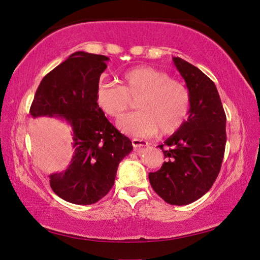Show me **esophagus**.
<instances>
[{
  "label": "esophagus",
  "mask_w": 260,
  "mask_h": 260,
  "mask_svg": "<svg viewBox=\"0 0 260 260\" xmlns=\"http://www.w3.org/2000/svg\"><path fill=\"white\" fill-rule=\"evenodd\" d=\"M132 145H133L135 148H139V147L147 146V143L145 141H143V140L133 139V140H132Z\"/></svg>",
  "instance_id": "esophagus-1"
}]
</instances>
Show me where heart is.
Listing matches in <instances>:
<instances>
[{
  "instance_id": "heart-1",
  "label": "heart",
  "mask_w": 260,
  "mask_h": 260,
  "mask_svg": "<svg viewBox=\"0 0 260 260\" xmlns=\"http://www.w3.org/2000/svg\"><path fill=\"white\" fill-rule=\"evenodd\" d=\"M131 99H137L140 112L121 118L118 128L134 137L153 136L158 131L162 135L175 133L191 108L190 91L183 82L150 66L127 70L121 77V86L103 82L96 92L97 106L114 119H119L131 107Z\"/></svg>"
}]
</instances>
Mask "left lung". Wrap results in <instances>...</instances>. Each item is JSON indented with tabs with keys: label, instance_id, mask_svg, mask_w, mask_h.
<instances>
[{
	"label": "left lung",
	"instance_id": "1",
	"mask_svg": "<svg viewBox=\"0 0 260 260\" xmlns=\"http://www.w3.org/2000/svg\"><path fill=\"white\" fill-rule=\"evenodd\" d=\"M173 62L191 96L189 117L159 145L167 161L148 174L150 183L165 202L184 206L210 190L221 169L225 141V114L214 82L179 57Z\"/></svg>",
	"mask_w": 260,
	"mask_h": 260
}]
</instances>
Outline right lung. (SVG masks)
<instances>
[{
    "mask_svg": "<svg viewBox=\"0 0 260 260\" xmlns=\"http://www.w3.org/2000/svg\"><path fill=\"white\" fill-rule=\"evenodd\" d=\"M109 58L77 51L45 76L30 108L33 118L48 116L71 128L74 155L62 172L52 173L50 186L74 204L96 203L114 185L119 162L133 145L105 117L96 103L99 78Z\"/></svg>",
    "mask_w": 260,
    "mask_h": 260,
    "instance_id": "add662e5",
    "label": "right lung"
}]
</instances>
